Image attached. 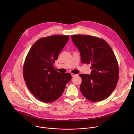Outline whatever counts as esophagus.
<instances>
[{
  "label": "esophagus",
  "mask_w": 134,
  "mask_h": 134,
  "mask_svg": "<svg viewBox=\"0 0 134 134\" xmlns=\"http://www.w3.org/2000/svg\"><path fill=\"white\" fill-rule=\"evenodd\" d=\"M71 76H72V77H75V76H78V74H76L71 73Z\"/></svg>",
  "instance_id": "1"
}]
</instances>
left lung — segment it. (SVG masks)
<instances>
[{
	"instance_id": "1",
	"label": "left lung",
	"mask_w": 134,
	"mask_h": 134,
	"mask_svg": "<svg viewBox=\"0 0 134 134\" xmlns=\"http://www.w3.org/2000/svg\"><path fill=\"white\" fill-rule=\"evenodd\" d=\"M83 64H91L90 75L80 74L81 92L87 100L98 102L109 97L115 89L119 79L116 57L103 39L91 35H71Z\"/></svg>"
}]
</instances>
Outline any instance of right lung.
Listing matches in <instances>:
<instances>
[{
	"instance_id": "1",
	"label": "right lung",
	"mask_w": 134,
	"mask_h": 134,
	"mask_svg": "<svg viewBox=\"0 0 134 134\" xmlns=\"http://www.w3.org/2000/svg\"><path fill=\"white\" fill-rule=\"evenodd\" d=\"M69 37L55 35L41 38L26 55L23 67L24 81L32 94L43 102L59 99L71 79L70 73H59L53 66Z\"/></svg>"
}]
</instances>
